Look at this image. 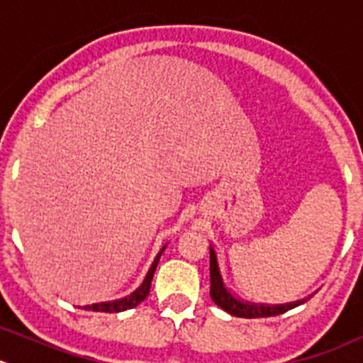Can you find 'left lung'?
Listing matches in <instances>:
<instances>
[{
	"instance_id": "obj_1",
	"label": "left lung",
	"mask_w": 363,
	"mask_h": 363,
	"mask_svg": "<svg viewBox=\"0 0 363 363\" xmlns=\"http://www.w3.org/2000/svg\"><path fill=\"white\" fill-rule=\"evenodd\" d=\"M209 276H211V296L213 303L216 306L222 308L223 311L235 315V317H243V319H259V317H274V315H281L284 311L292 310V308L299 306V304L306 303L311 296L304 297V299L294 301V303L284 304H265V303H250V301L242 299L236 296L231 289H229L225 281H223L222 270H220L218 254H216L215 245H209Z\"/></svg>"
}]
</instances>
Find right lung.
I'll use <instances>...</instances> for the list:
<instances>
[{
  "instance_id": "right-lung-1",
  "label": "right lung",
  "mask_w": 363,
  "mask_h": 363,
  "mask_svg": "<svg viewBox=\"0 0 363 363\" xmlns=\"http://www.w3.org/2000/svg\"><path fill=\"white\" fill-rule=\"evenodd\" d=\"M164 249H166V245L157 252L154 263H152L150 269H148V272H147V276H145L143 283H141L140 286H138V289L130 294V296H125V297H121V299L107 301V303H94V304H87V306H79V308H84V310H89V311H104V313H120V311L130 310V308H135L140 303H143V301L148 297V294H150L152 277H154V272H155V269H157V263H159V259H161V254L164 252Z\"/></svg>"
}]
</instances>
